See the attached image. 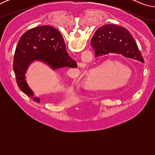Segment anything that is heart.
Segmentation results:
<instances>
[{"label": "heart", "mask_w": 155, "mask_h": 155, "mask_svg": "<svg viewBox=\"0 0 155 155\" xmlns=\"http://www.w3.org/2000/svg\"><path fill=\"white\" fill-rule=\"evenodd\" d=\"M115 75L117 76L119 81H123L122 83H119L114 79L113 77ZM90 75L94 78H99L103 79L101 88L111 89L128 83L130 79L131 72L120 61L109 60L99 65L90 73ZM74 81H77V79Z\"/></svg>", "instance_id": "1"}]
</instances>
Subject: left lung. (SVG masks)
<instances>
[{"label": "left lung", "mask_w": 155, "mask_h": 155, "mask_svg": "<svg viewBox=\"0 0 155 155\" xmlns=\"http://www.w3.org/2000/svg\"><path fill=\"white\" fill-rule=\"evenodd\" d=\"M91 46L95 52V57L116 53L144 63L134 38L124 27L115 25L102 26L91 38Z\"/></svg>", "instance_id": "left-lung-1"}]
</instances>
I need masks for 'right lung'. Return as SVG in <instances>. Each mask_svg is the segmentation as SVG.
Instances as JSON below:
<instances>
[{"instance_id": "1", "label": "right lung", "mask_w": 155, "mask_h": 155, "mask_svg": "<svg viewBox=\"0 0 155 155\" xmlns=\"http://www.w3.org/2000/svg\"><path fill=\"white\" fill-rule=\"evenodd\" d=\"M40 61L52 70L77 68L74 60L69 56L65 41L59 31L51 26H41L27 31L21 37L15 49L14 71L19 88L25 94L40 103L25 79V74L31 63Z\"/></svg>"}]
</instances>
